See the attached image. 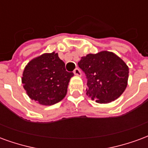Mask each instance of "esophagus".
<instances>
[{
    "instance_id": "esophagus-1",
    "label": "esophagus",
    "mask_w": 148,
    "mask_h": 148,
    "mask_svg": "<svg viewBox=\"0 0 148 148\" xmlns=\"http://www.w3.org/2000/svg\"><path fill=\"white\" fill-rule=\"evenodd\" d=\"M74 74H75V75H77V76H81V75H82V74H81L80 70H79L78 68H76V69H74Z\"/></svg>"
}]
</instances>
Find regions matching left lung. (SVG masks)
Segmentation results:
<instances>
[{
    "mask_svg": "<svg viewBox=\"0 0 148 148\" xmlns=\"http://www.w3.org/2000/svg\"><path fill=\"white\" fill-rule=\"evenodd\" d=\"M77 64L86 76V94L96 102H112L127 87L128 66L112 52L89 54L82 57Z\"/></svg>",
    "mask_w": 148,
    "mask_h": 148,
    "instance_id": "1",
    "label": "left lung"
}]
</instances>
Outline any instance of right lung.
Here are the masks:
<instances>
[{
	"label": "right lung",
	"instance_id": "1",
	"mask_svg": "<svg viewBox=\"0 0 148 148\" xmlns=\"http://www.w3.org/2000/svg\"><path fill=\"white\" fill-rule=\"evenodd\" d=\"M64 62L58 53H45L32 59L23 72L22 83L32 100L42 106H52L63 99L67 93L70 79Z\"/></svg>",
	"mask_w": 148,
	"mask_h": 148
}]
</instances>
